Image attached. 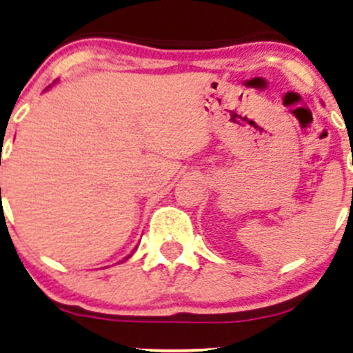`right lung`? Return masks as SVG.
I'll use <instances>...</instances> for the list:
<instances>
[{
	"label": "right lung",
	"mask_w": 353,
	"mask_h": 353,
	"mask_svg": "<svg viewBox=\"0 0 353 353\" xmlns=\"http://www.w3.org/2000/svg\"><path fill=\"white\" fill-rule=\"evenodd\" d=\"M0 191H1V190H0ZM130 256H131V254H130ZM130 256H128V258H130ZM128 258H124V259H128ZM124 259H123V261H124Z\"/></svg>",
	"instance_id": "right-lung-1"
}]
</instances>
